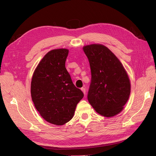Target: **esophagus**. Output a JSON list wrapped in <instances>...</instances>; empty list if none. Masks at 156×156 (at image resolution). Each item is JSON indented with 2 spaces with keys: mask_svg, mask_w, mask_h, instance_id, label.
Instances as JSON below:
<instances>
[{
  "mask_svg": "<svg viewBox=\"0 0 156 156\" xmlns=\"http://www.w3.org/2000/svg\"><path fill=\"white\" fill-rule=\"evenodd\" d=\"M81 90L84 93V95H85V94H86V89L84 88H81Z\"/></svg>",
  "mask_w": 156,
  "mask_h": 156,
  "instance_id": "obj_1",
  "label": "esophagus"
}]
</instances>
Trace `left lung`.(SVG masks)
<instances>
[{
	"label": "left lung",
	"mask_w": 156,
	"mask_h": 156,
	"mask_svg": "<svg viewBox=\"0 0 156 156\" xmlns=\"http://www.w3.org/2000/svg\"><path fill=\"white\" fill-rule=\"evenodd\" d=\"M91 70L88 100L99 114L111 117L120 113L130 95L131 84L126 69L107 47H83Z\"/></svg>",
	"instance_id": "obj_1"
}]
</instances>
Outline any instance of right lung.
I'll return each mask as SVG.
<instances>
[{
    "label": "right lung",
    "mask_w": 156,
    "mask_h": 156,
    "mask_svg": "<svg viewBox=\"0 0 156 156\" xmlns=\"http://www.w3.org/2000/svg\"><path fill=\"white\" fill-rule=\"evenodd\" d=\"M68 49L51 50L36 67L31 81V97L36 110L51 124L63 125L72 119L83 98L65 66Z\"/></svg>",
    "instance_id": "right-lung-1"
}]
</instances>
